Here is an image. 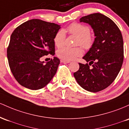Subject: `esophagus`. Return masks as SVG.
<instances>
[{"mask_svg": "<svg viewBox=\"0 0 129 129\" xmlns=\"http://www.w3.org/2000/svg\"><path fill=\"white\" fill-rule=\"evenodd\" d=\"M61 63H70V61H66V60H61Z\"/></svg>", "mask_w": 129, "mask_h": 129, "instance_id": "1", "label": "esophagus"}]
</instances>
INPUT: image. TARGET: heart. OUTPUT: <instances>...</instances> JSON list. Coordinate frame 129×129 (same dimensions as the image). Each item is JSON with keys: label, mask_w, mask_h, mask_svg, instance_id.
<instances>
[{"label": "heart", "mask_w": 129, "mask_h": 129, "mask_svg": "<svg viewBox=\"0 0 129 129\" xmlns=\"http://www.w3.org/2000/svg\"><path fill=\"white\" fill-rule=\"evenodd\" d=\"M67 31L70 35L77 37L76 45H80L85 49H89L93 44V37L90 34V28L85 24L74 22L70 24L67 28ZM66 40V33L63 29H60L56 33L53 38L55 45L57 47H62ZM83 53L82 49L79 47H64L57 51V56L61 59L71 61L80 57Z\"/></svg>", "instance_id": "obj_1"}]
</instances>
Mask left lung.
<instances>
[{"instance_id":"left-lung-1","label":"left lung","mask_w":129,"mask_h":129,"mask_svg":"<svg viewBox=\"0 0 129 129\" xmlns=\"http://www.w3.org/2000/svg\"><path fill=\"white\" fill-rule=\"evenodd\" d=\"M80 22L91 26L96 38L91 48L83 57L89 64L79 63V69L74 76L81 87L96 92L110 85L121 70L124 60L122 36L116 24L102 14L85 16Z\"/></svg>"}]
</instances>
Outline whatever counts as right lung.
<instances>
[{"instance_id":"obj_1","label":"right lung","mask_w":129,"mask_h":129,"mask_svg":"<svg viewBox=\"0 0 129 129\" xmlns=\"http://www.w3.org/2000/svg\"><path fill=\"white\" fill-rule=\"evenodd\" d=\"M60 25L38 19L18 26L10 37L7 58L15 79L22 86L32 89L46 86L57 72L60 60L54 57L44 64L40 59L55 55L53 38Z\"/></svg>"}]
</instances>
